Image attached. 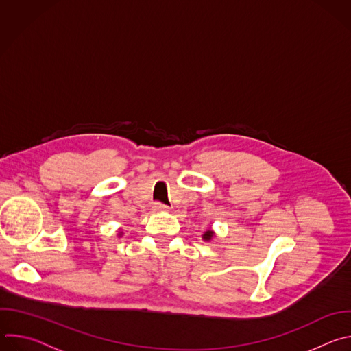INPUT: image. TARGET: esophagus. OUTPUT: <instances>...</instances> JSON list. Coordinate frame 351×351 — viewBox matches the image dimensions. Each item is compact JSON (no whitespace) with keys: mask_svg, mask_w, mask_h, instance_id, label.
Here are the masks:
<instances>
[{"mask_svg":"<svg viewBox=\"0 0 351 351\" xmlns=\"http://www.w3.org/2000/svg\"><path fill=\"white\" fill-rule=\"evenodd\" d=\"M153 208H154V211H157V213L169 211V207H168V206H165V204H162V203H156V204L153 206Z\"/></svg>","mask_w":351,"mask_h":351,"instance_id":"1","label":"esophagus"}]
</instances>
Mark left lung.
Here are the masks:
<instances>
[{
    "mask_svg": "<svg viewBox=\"0 0 351 351\" xmlns=\"http://www.w3.org/2000/svg\"><path fill=\"white\" fill-rule=\"evenodd\" d=\"M202 237H203V240H206V241H211V240L215 237V232H214L213 229H207L206 232H203Z\"/></svg>",
    "mask_w": 351,
    "mask_h": 351,
    "instance_id": "obj_1",
    "label": "left lung"
}]
</instances>
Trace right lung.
<instances>
[{
	"mask_svg": "<svg viewBox=\"0 0 351 351\" xmlns=\"http://www.w3.org/2000/svg\"><path fill=\"white\" fill-rule=\"evenodd\" d=\"M122 234H123V233H122V232H119V233H118V237H122Z\"/></svg>",
	"mask_w": 351,
	"mask_h": 351,
	"instance_id": "right-lung-1",
	"label": "right lung"
}]
</instances>
